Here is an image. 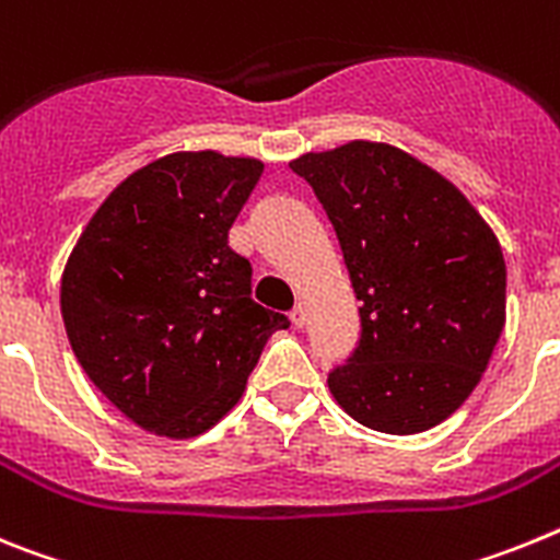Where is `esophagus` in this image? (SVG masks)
<instances>
[{
  "label": "esophagus",
  "instance_id": "esophagus-1",
  "mask_svg": "<svg viewBox=\"0 0 560 560\" xmlns=\"http://www.w3.org/2000/svg\"><path fill=\"white\" fill-rule=\"evenodd\" d=\"M290 320H293V327H304V324H307V307H304V304H299V307L293 310V313H290Z\"/></svg>",
  "mask_w": 560,
  "mask_h": 560
}]
</instances>
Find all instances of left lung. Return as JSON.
<instances>
[{
  "mask_svg": "<svg viewBox=\"0 0 560 560\" xmlns=\"http://www.w3.org/2000/svg\"><path fill=\"white\" fill-rule=\"evenodd\" d=\"M290 168L327 211L361 301V340L329 392L383 434L440 425L482 381L504 329L499 240L454 183L395 145L352 140Z\"/></svg>",
  "mask_w": 560,
  "mask_h": 560,
  "instance_id": "1",
  "label": "left lung"
}]
</instances>
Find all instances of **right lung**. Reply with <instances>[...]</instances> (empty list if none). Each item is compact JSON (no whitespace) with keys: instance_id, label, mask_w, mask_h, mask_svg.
<instances>
[{"instance_id":"1","label":"right lung","mask_w":560,"mask_h":560,"mask_svg":"<svg viewBox=\"0 0 560 560\" xmlns=\"http://www.w3.org/2000/svg\"><path fill=\"white\" fill-rule=\"evenodd\" d=\"M265 165L177 152L120 183L61 276L67 338L86 377L145 431L188 440L245 392L287 315L250 299L228 231Z\"/></svg>"}]
</instances>
